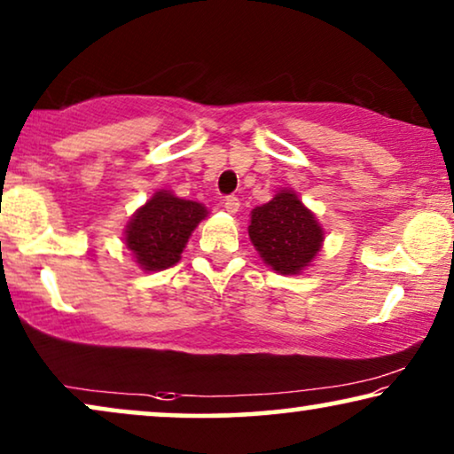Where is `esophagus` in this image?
Returning a JSON list of instances; mask_svg holds the SVG:
<instances>
[{
	"mask_svg": "<svg viewBox=\"0 0 454 454\" xmlns=\"http://www.w3.org/2000/svg\"><path fill=\"white\" fill-rule=\"evenodd\" d=\"M225 210L229 215H235L239 210V200L235 196H227L225 198Z\"/></svg>",
	"mask_w": 454,
	"mask_h": 454,
	"instance_id": "1",
	"label": "esophagus"
}]
</instances>
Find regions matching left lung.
Masks as SVG:
<instances>
[{
  "instance_id": "8db88e82",
  "label": "left lung",
  "mask_w": 454,
  "mask_h": 454,
  "mask_svg": "<svg viewBox=\"0 0 454 454\" xmlns=\"http://www.w3.org/2000/svg\"><path fill=\"white\" fill-rule=\"evenodd\" d=\"M247 235L266 266L278 275H300L322 250L325 229L291 188L250 213Z\"/></svg>"
}]
</instances>
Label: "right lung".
Segmentation results:
<instances>
[{
  "label": "right lung",
  "mask_w": 454,
  "mask_h": 454,
  "mask_svg": "<svg viewBox=\"0 0 454 454\" xmlns=\"http://www.w3.org/2000/svg\"><path fill=\"white\" fill-rule=\"evenodd\" d=\"M207 216L204 204L159 190L129 216L123 244L142 270H165L179 262L192 231Z\"/></svg>",
  "instance_id": "obj_1"
}]
</instances>
